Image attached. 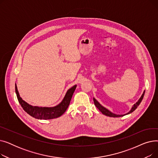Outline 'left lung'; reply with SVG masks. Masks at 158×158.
<instances>
[{"instance_id": "obj_1", "label": "left lung", "mask_w": 158, "mask_h": 158, "mask_svg": "<svg viewBox=\"0 0 158 158\" xmlns=\"http://www.w3.org/2000/svg\"><path fill=\"white\" fill-rule=\"evenodd\" d=\"M144 94H145V91L143 92V94H142V97H141L138 100V101L133 106H132L131 110L128 113H127V114H129V113H131L132 112H133V111L137 108L138 106L139 105V104L141 103V102H142V99H143V96H144ZM94 102L95 106L99 110V111H100L102 114H105V115H106V116H108V117H123V116L126 115V114L118 115V114H115L111 113V112L110 111L108 110H107L106 108H105L104 107H103L102 106H101L100 104L98 103V102L96 100V99L94 98Z\"/></svg>"}]
</instances>
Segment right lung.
Listing matches in <instances>:
<instances>
[{
	"label": "right lung",
	"mask_w": 158,
	"mask_h": 158,
	"mask_svg": "<svg viewBox=\"0 0 158 158\" xmlns=\"http://www.w3.org/2000/svg\"><path fill=\"white\" fill-rule=\"evenodd\" d=\"M76 85L73 86L69 89L66 92L62 102L57 106L53 107H40L37 106H32L28 104L26 102L23 101L20 97L17 87L15 85V92L17 96L18 101L20 104L23 110L27 112L31 117L40 120L53 119L60 117L68 108L70 104L71 98L75 89L76 88Z\"/></svg>",
	"instance_id": "obj_1"
}]
</instances>
